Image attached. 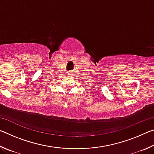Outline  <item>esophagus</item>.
I'll return each mask as SVG.
<instances>
[{
  "instance_id": "esophagus-1",
  "label": "esophagus",
  "mask_w": 154,
  "mask_h": 154,
  "mask_svg": "<svg viewBox=\"0 0 154 154\" xmlns=\"http://www.w3.org/2000/svg\"><path fill=\"white\" fill-rule=\"evenodd\" d=\"M71 72H69V73H68V75H69V76H71Z\"/></svg>"
}]
</instances>
